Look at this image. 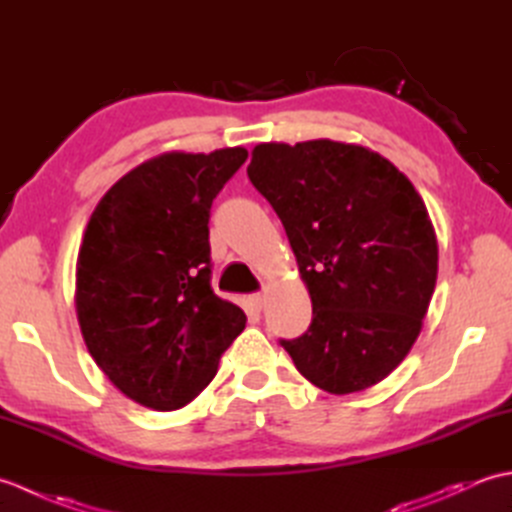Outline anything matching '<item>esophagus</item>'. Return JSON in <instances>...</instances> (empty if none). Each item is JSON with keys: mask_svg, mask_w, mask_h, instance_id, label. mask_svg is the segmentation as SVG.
Listing matches in <instances>:
<instances>
[{"mask_svg": "<svg viewBox=\"0 0 512 512\" xmlns=\"http://www.w3.org/2000/svg\"><path fill=\"white\" fill-rule=\"evenodd\" d=\"M250 301H253L255 310H262L264 308V295H262V292H257V295L250 297Z\"/></svg>", "mask_w": 512, "mask_h": 512, "instance_id": "34e87169", "label": "esophagus"}]
</instances>
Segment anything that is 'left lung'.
Wrapping results in <instances>:
<instances>
[{"mask_svg": "<svg viewBox=\"0 0 512 512\" xmlns=\"http://www.w3.org/2000/svg\"><path fill=\"white\" fill-rule=\"evenodd\" d=\"M246 173L312 299L310 328L281 347L330 394L380 383L416 343L436 288V231L418 191L376 151L328 138L257 145Z\"/></svg>", "mask_w": 512, "mask_h": 512, "instance_id": "left-lung-1", "label": "left lung"}]
</instances>
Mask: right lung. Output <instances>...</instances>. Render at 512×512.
Returning <instances> with one entry per match:
<instances>
[{
    "label": "right lung",
    "mask_w": 512,
    "mask_h": 512,
    "mask_svg": "<svg viewBox=\"0 0 512 512\" xmlns=\"http://www.w3.org/2000/svg\"><path fill=\"white\" fill-rule=\"evenodd\" d=\"M244 147L171 151L107 191L76 259V317L103 374L156 411L191 402L246 325L211 288L209 217Z\"/></svg>",
    "instance_id": "1"
}]
</instances>
